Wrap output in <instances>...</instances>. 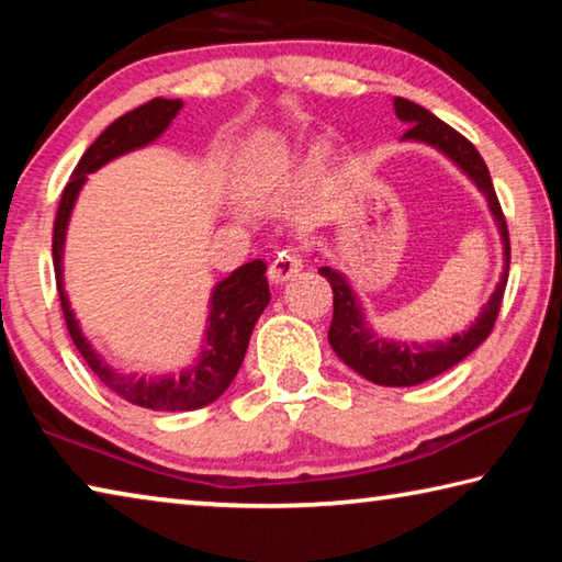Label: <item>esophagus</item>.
Wrapping results in <instances>:
<instances>
[{"label": "esophagus", "instance_id": "34e87169", "mask_svg": "<svg viewBox=\"0 0 562 562\" xmlns=\"http://www.w3.org/2000/svg\"><path fill=\"white\" fill-rule=\"evenodd\" d=\"M302 270V255L297 250H282L278 258L270 262L268 278L274 284H282L284 280H290L292 274H297Z\"/></svg>", "mask_w": 562, "mask_h": 562}]
</instances>
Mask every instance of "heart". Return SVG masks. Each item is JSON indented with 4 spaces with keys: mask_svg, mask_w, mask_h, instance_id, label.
I'll list each match as a JSON object with an SVG mask.
<instances>
[{
    "mask_svg": "<svg viewBox=\"0 0 562 562\" xmlns=\"http://www.w3.org/2000/svg\"><path fill=\"white\" fill-rule=\"evenodd\" d=\"M245 176L250 178V183H265L270 176V160H265L262 156H250L245 164Z\"/></svg>",
    "mask_w": 562,
    "mask_h": 562,
    "instance_id": "1",
    "label": "heart"
}]
</instances>
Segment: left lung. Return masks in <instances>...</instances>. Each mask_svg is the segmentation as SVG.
I'll return each instance as SVG.
<instances>
[{
    "label": "left lung",
    "instance_id": "obj_1",
    "mask_svg": "<svg viewBox=\"0 0 562 562\" xmlns=\"http://www.w3.org/2000/svg\"><path fill=\"white\" fill-rule=\"evenodd\" d=\"M396 116L404 123H408V131L404 133V140H418V144H429L436 150H441L446 158H451L465 176H469L475 188L486 195L493 221L498 225L501 243H503V274L501 282L493 290L491 300L483 304L481 315L475 317L473 325L453 335L451 339H436L418 345V341H394L379 337L376 331L369 327L364 317V310L357 300L355 290L347 282V278L337 270H331L329 265L319 268L322 278H327L335 292V315H331L329 325V345L337 351V357L345 361L347 367L355 369L369 382L379 386H414L429 379L443 374L446 369H451L463 361L471 351L481 345L483 339L491 335L496 317L501 312L503 292H506L508 282V265H510V240H508V225L503 217L501 203L493 190V180L486 164L475 146L469 138H463L459 131H453L449 123L436 119L431 111L418 106L414 101H406L402 97L394 99Z\"/></svg>",
    "mask_w": 562,
    "mask_h": 562
}]
</instances>
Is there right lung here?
I'll use <instances>...</instances> for the list:
<instances>
[{
  "label": "right lung",
  "instance_id": "obj_1",
  "mask_svg": "<svg viewBox=\"0 0 562 562\" xmlns=\"http://www.w3.org/2000/svg\"><path fill=\"white\" fill-rule=\"evenodd\" d=\"M183 109L180 99H154L144 103V106L123 113L111 126L101 133L87 148L76 164L71 180L66 183L61 193L59 211H56L54 221V240H52V258H54V272H56V288H59L61 312L66 329L74 339L79 355L87 359V364L93 374H97L103 384H106L113 394H119L126 402L154 408V412H193L205 404L215 402L221 396L240 369L247 345H250V335L258 317L265 312L270 302V288L265 270L268 265L262 260H252L243 265V268L233 270L225 280L215 284L211 297V315H207V329H205V345L201 357L193 367H188L178 376H136V374H121L111 369L103 361L91 341L83 337L79 322L74 317V310L69 297L64 292V240L66 227H69V217L74 211L79 190L89 173L106 166L109 160L119 158L128 150L144 148L164 133L170 121L178 116Z\"/></svg>",
  "mask_w": 562,
  "mask_h": 562
}]
</instances>
